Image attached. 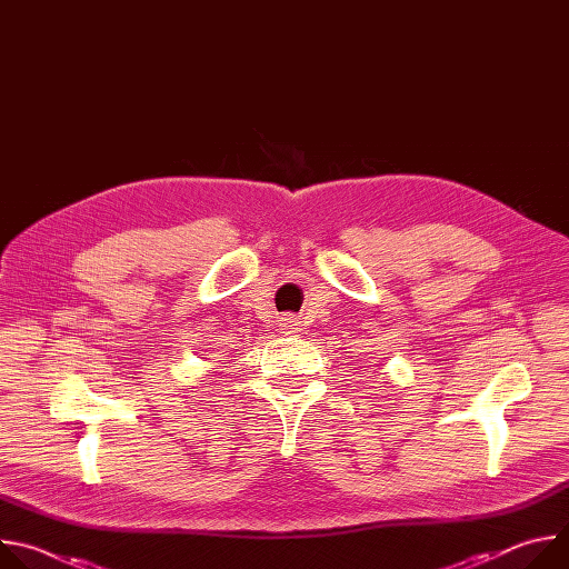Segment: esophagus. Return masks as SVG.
Segmentation results:
<instances>
[{
    "instance_id": "1",
    "label": "esophagus",
    "mask_w": 569,
    "mask_h": 569,
    "mask_svg": "<svg viewBox=\"0 0 569 569\" xmlns=\"http://www.w3.org/2000/svg\"><path fill=\"white\" fill-rule=\"evenodd\" d=\"M299 315H288V317H283V327L286 329H297L299 327Z\"/></svg>"
}]
</instances>
